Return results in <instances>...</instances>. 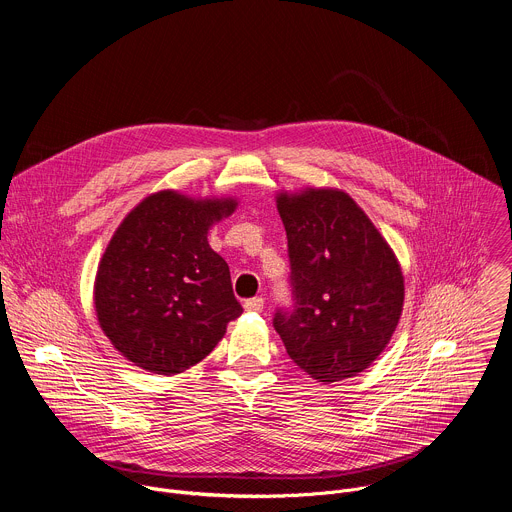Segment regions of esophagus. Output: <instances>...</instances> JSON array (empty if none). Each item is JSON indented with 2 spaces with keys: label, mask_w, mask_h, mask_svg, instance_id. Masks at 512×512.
I'll list each match as a JSON object with an SVG mask.
<instances>
[{
  "label": "esophagus",
  "mask_w": 512,
  "mask_h": 512,
  "mask_svg": "<svg viewBox=\"0 0 512 512\" xmlns=\"http://www.w3.org/2000/svg\"><path fill=\"white\" fill-rule=\"evenodd\" d=\"M263 298H251L245 302V310L247 312H261L263 310Z\"/></svg>",
  "instance_id": "1"
}]
</instances>
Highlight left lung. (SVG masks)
<instances>
[{"mask_svg":"<svg viewBox=\"0 0 512 512\" xmlns=\"http://www.w3.org/2000/svg\"><path fill=\"white\" fill-rule=\"evenodd\" d=\"M294 312L273 326L289 358L318 383L356 377L387 348L405 302L397 255L340 188L281 190Z\"/></svg>","mask_w":512,"mask_h":512,"instance_id":"left-lung-1","label":"left lung"}]
</instances>
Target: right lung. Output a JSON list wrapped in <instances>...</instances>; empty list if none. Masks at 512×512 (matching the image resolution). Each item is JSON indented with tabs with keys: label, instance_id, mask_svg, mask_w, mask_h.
Segmentation results:
<instances>
[{
	"label": "right lung",
	"instance_id": "add662e5",
	"mask_svg": "<svg viewBox=\"0 0 512 512\" xmlns=\"http://www.w3.org/2000/svg\"><path fill=\"white\" fill-rule=\"evenodd\" d=\"M235 196H145L113 233L95 275L103 334L135 367L172 377L200 362L241 316L227 261L208 245Z\"/></svg>",
	"mask_w": 512,
	"mask_h": 512
}]
</instances>
